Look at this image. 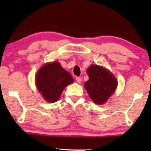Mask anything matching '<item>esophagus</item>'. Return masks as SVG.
Segmentation results:
<instances>
[{"mask_svg":"<svg viewBox=\"0 0 151 151\" xmlns=\"http://www.w3.org/2000/svg\"><path fill=\"white\" fill-rule=\"evenodd\" d=\"M76 80L78 83H81V77H77L76 78Z\"/></svg>","mask_w":151,"mask_h":151,"instance_id":"esophagus-1","label":"esophagus"}]
</instances>
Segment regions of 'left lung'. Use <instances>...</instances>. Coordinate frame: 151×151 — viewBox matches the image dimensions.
I'll use <instances>...</instances> for the list:
<instances>
[{"label":"left lung","instance_id":"1","mask_svg":"<svg viewBox=\"0 0 151 151\" xmlns=\"http://www.w3.org/2000/svg\"><path fill=\"white\" fill-rule=\"evenodd\" d=\"M87 74L89 80L85 82L84 87L95 104H103L116 89V79L109 70L98 65L90 66Z\"/></svg>","mask_w":151,"mask_h":151}]
</instances>
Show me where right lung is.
Wrapping results in <instances>:
<instances>
[{
    "mask_svg": "<svg viewBox=\"0 0 151 151\" xmlns=\"http://www.w3.org/2000/svg\"><path fill=\"white\" fill-rule=\"evenodd\" d=\"M74 79L58 62L43 65L37 72L35 83L42 97L50 103L57 101L64 89L73 83Z\"/></svg>",
    "mask_w": 151,
    "mask_h": 151,
    "instance_id": "obj_1",
    "label": "right lung"
}]
</instances>
